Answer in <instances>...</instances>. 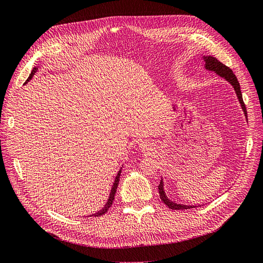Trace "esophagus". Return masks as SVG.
Segmentation results:
<instances>
[{
    "label": "esophagus",
    "instance_id": "obj_1",
    "mask_svg": "<svg viewBox=\"0 0 263 263\" xmlns=\"http://www.w3.org/2000/svg\"><path fill=\"white\" fill-rule=\"evenodd\" d=\"M140 147H141L142 149H147V148H146V145H144V144H141V145H140Z\"/></svg>",
    "mask_w": 263,
    "mask_h": 263
}]
</instances>
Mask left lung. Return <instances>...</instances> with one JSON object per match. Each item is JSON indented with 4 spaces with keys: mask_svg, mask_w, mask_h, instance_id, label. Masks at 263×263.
I'll use <instances>...</instances> for the list:
<instances>
[{
    "mask_svg": "<svg viewBox=\"0 0 263 263\" xmlns=\"http://www.w3.org/2000/svg\"><path fill=\"white\" fill-rule=\"evenodd\" d=\"M204 61H205V69L206 70H210V71H214V72H216V74H218L219 77L224 78L226 81H228L230 84L233 85L234 90L237 94V98H238V101H239L240 105H241V108L243 110L245 113V116H246V119H247V109H246V105L243 103V100H242V94H241V90H240V84L239 82H238L236 76L234 74V72L232 70H230L228 67H226L225 65H222V63L217 60L216 58L212 57V55H204L203 57ZM159 189V195H160V198L161 201L168 206L169 209L171 210H189V209H193V208H196V206H193V205H183V204H177L172 202L171 200H169L168 196L165 195L164 193V187H163V181L161 179L160 181V184H159L158 186Z\"/></svg>",
    "mask_w": 263,
    "mask_h": 263,
    "instance_id": "left-lung-1",
    "label": "left lung"
}]
</instances>
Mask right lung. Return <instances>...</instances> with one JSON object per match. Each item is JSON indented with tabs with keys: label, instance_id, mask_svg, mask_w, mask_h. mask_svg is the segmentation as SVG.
Segmentation results:
<instances>
[{
	"label": "right lung",
	"instance_id": "1",
	"mask_svg": "<svg viewBox=\"0 0 263 263\" xmlns=\"http://www.w3.org/2000/svg\"><path fill=\"white\" fill-rule=\"evenodd\" d=\"M37 70H38V68H37V67H35L33 70H31V72H30V74H29V77H28V79H27V80H26V82H25V83H27L28 81H30V79L33 78V76L36 73V71H37ZM121 172H122V168H121V170L118 171L117 176H116V178H115V181H114V183H113L112 190H110L109 197H108V200H107V202H106V204H105L104 208H103L102 210H100L99 212H97V213H95V214H92L91 216H95V217L102 216V215H104V214H105V213L108 211V209L110 208V206H112V204H113V201H114V196H115V193H116V190H117V186H118L119 177H121Z\"/></svg>",
	"mask_w": 263,
	"mask_h": 263
}]
</instances>
